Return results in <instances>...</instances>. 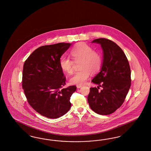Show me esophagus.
Returning <instances> with one entry per match:
<instances>
[{"mask_svg": "<svg viewBox=\"0 0 151 151\" xmlns=\"http://www.w3.org/2000/svg\"><path fill=\"white\" fill-rule=\"evenodd\" d=\"M83 86V85H76V87H77L78 88H81Z\"/></svg>", "mask_w": 151, "mask_h": 151, "instance_id": "1", "label": "esophagus"}]
</instances>
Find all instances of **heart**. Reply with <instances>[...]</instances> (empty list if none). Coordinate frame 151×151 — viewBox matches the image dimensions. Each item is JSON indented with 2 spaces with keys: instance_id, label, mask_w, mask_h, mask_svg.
I'll use <instances>...</instances> for the list:
<instances>
[{
  "instance_id": "obj_1",
  "label": "heart",
  "mask_w": 151,
  "mask_h": 151,
  "mask_svg": "<svg viewBox=\"0 0 151 151\" xmlns=\"http://www.w3.org/2000/svg\"><path fill=\"white\" fill-rule=\"evenodd\" d=\"M70 53L75 62L81 60L80 64L81 70L75 73L70 80L73 84H84L89 78L91 72L96 73L101 67L102 63L101 55L85 43L81 42L75 45L71 49ZM60 64L63 71L69 75L73 73L74 62L70 58L66 57L61 58Z\"/></svg>"
}]
</instances>
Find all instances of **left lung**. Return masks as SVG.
I'll use <instances>...</instances> for the list:
<instances>
[{"mask_svg": "<svg viewBox=\"0 0 151 151\" xmlns=\"http://www.w3.org/2000/svg\"><path fill=\"white\" fill-rule=\"evenodd\" d=\"M92 43L101 45L103 62L100 72L91 81L102 87L91 88L88 101L91 109L98 114L109 115L120 107L131 85V71L127 57L119 46L112 41L100 38Z\"/></svg>", "mask_w": 151, "mask_h": 151, "instance_id": "1", "label": "left lung"}]
</instances>
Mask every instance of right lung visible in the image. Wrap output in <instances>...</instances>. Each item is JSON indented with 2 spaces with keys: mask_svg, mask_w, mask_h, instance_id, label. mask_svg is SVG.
Returning <instances> with one entry per match:
<instances>
[{
  "mask_svg": "<svg viewBox=\"0 0 151 151\" xmlns=\"http://www.w3.org/2000/svg\"><path fill=\"white\" fill-rule=\"evenodd\" d=\"M72 44L60 42L35 50L24 62L22 88L31 106L40 115L57 119L71 107L70 98L76 86L62 88L66 78L60 58Z\"/></svg>",
  "mask_w": 151,
  "mask_h": 151,
  "instance_id": "add662e5",
  "label": "right lung"
}]
</instances>
